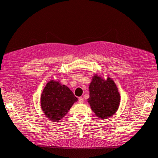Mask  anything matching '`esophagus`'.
<instances>
[{
	"mask_svg": "<svg viewBox=\"0 0 158 158\" xmlns=\"http://www.w3.org/2000/svg\"><path fill=\"white\" fill-rule=\"evenodd\" d=\"M78 102H79V103H80V104L83 103V102H84V98H82V97H79V100H78Z\"/></svg>",
	"mask_w": 158,
	"mask_h": 158,
	"instance_id": "esophagus-1",
	"label": "esophagus"
}]
</instances>
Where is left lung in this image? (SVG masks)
I'll list each match as a JSON object with an SVG mask.
<instances>
[{
  "mask_svg": "<svg viewBox=\"0 0 158 158\" xmlns=\"http://www.w3.org/2000/svg\"><path fill=\"white\" fill-rule=\"evenodd\" d=\"M89 97L88 102L97 117L106 119L118 109L120 95L113 80L107 77L105 80L97 75L92 78L89 86Z\"/></svg>",
  "mask_w": 158,
  "mask_h": 158,
  "instance_id": "1",
  "label": "left lung"
}]
</instances>
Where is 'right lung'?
<instances>
[{"label": "right lung", "instance_id": "1", "mask_svg": "<svg viewBox=\"0 0 158 158\" xmlns=\"http://www.w3.org/2000/svg\"><path fill=\"white\" fill-rule=\"evenodd\" d=\"M77 98L69 87L54 80L47 82L41 95V110L52 122H59L69 112Z\"/></svg>", "mask_w": 158, "mask_h": 158}]
</instances>
